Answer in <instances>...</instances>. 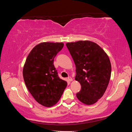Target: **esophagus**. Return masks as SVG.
Wrapping results in <instances>:
<instances>
[{
  "instance_id": "34e87169",
  "label": "esophagus",
  "mask_w": 132,
  "mask_h": 132,
  "mask_svg": "<svg viewBox=\"0 0 132 132\" xmlns=\"http://www.w3.org/2000/svg\"><path fill=\"white\" fill-rule=\"evenodd\" d=\"M68 80L69 81H71L73 80V79H72V78H71L70 76H69V77H68Z\"/></svg>"
}]
</instances>
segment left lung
Segmentation results:
<instances>
[{
	"instance_id": "left-lung-1",
	"label": "left lung",
	"mask_w": 132,
	"mask_h": 132,
	"mask_svg": "<svg viewBox=\"0 0 132 132\" xmlns=\"http://www.w3.org/2000/svg\"><path fill=\"white\" fill-rule=\"evenodd\" d=\"M66 45L76 68L75 79L81 85L77 97L85 104H94L104 95L110 80L109 57L95 42L79 41Z\"/></svg>"
}]
</instances>
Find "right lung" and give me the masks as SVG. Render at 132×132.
<instances>
[{
  "label": "right lung",
  "instance_id": "right-lung-1",
  "mask_svg": "<svg viewBox=\"0 0 132 132\" xmlns=\"http://www.w3.org/2000/svg\"><path fill=\"white\" fill-rule=\"evenodd\" d=\"M62 42H42L32 49L27 57L23 74L24 82L31 94L46 107L59 101L67 86L60 79L53 62L63 47Z\"/></svg>",
  "mask_w": 132,
  "mask_h": 132
}]
</instances>
